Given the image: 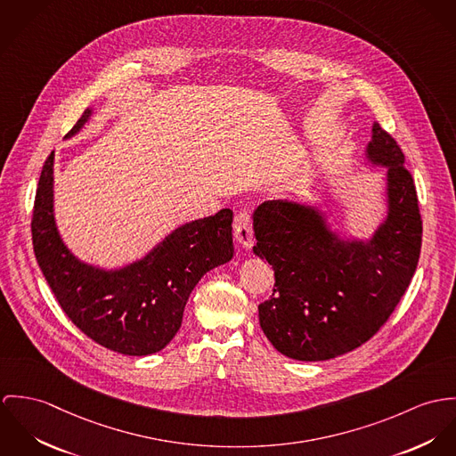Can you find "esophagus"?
Wrapping results in <instances>:
<instances>
[{"label":"esophagus","mask_w":456,"mask_h":456,"mask_svg":"<svg viewBox=\"0 0 456 456\" xmlns=\"http://www.w3.org/2000/svg\"><path fill=\"white\" fill-rule=\"evenodd\" d=\"M234 238L241 248L248 250L253 245L252 218L248 211H240L234 216Z\"/></svg>","instance_id":"1"}]
</instances>
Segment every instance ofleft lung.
Segmentation results:
<instances>
[{"mask_svg":"<svg viewBox=\"0 0 456 456\" xmlns=\"http://www.w3.org/2000/svg\"><path fill=\"white\" fill-rule=\"evenodd\" d=\"M365 162L387 167V213L367 240L343 238L316 204L267 201L253 211V253L276 280L258 320L289 358L329 360L369 341L416 271L423 231L416 187L401 147L378 122Z\"/></svg>","mask_w":456,"mask_h":456,"instance_id":"left-lung-1","label":"left lung"}]
</instances>
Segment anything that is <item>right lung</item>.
Masks as SVG:
<instances>
[{
	"instance_id": "1",
	"label": "right lung",
	"mask_w": 456,
	"mask_h": 456,
	"mask_svg": "<svg viewBox=\"0 0 456 456\" xmlns=\"http://www.w3.org/2000/svg\"><path fill=\"white\" fill-rule=\"evenodd\" d=\"M87 108L66 140L91 118ZM37 262L68 318L117 354L160 352L178 332L191 292L204 274L234 256L232 211L187 222L143 258L118 269L80 260L62 241L53 215V152L47 157L31 220Z\"/></svg>"
}]
</instances>
